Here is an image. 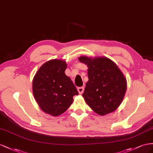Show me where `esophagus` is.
<instances>
[{
  "label": "esophagus",
  "mask_w": 153,
  "mask_h": 153,
  "mask_svg": "<svg viewBox=\"0 0 153 153\" xmlns=\"http://www.w3.org/2000/svg\"><path fill=\"white\" fill-rule=\"evenodd\" d=\"M77 91L79 94H82L84 91V87H79V88H77Z\"/></svg>",
  "instance_id": "obj_1"
}]
</instances>
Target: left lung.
Returning a JSON list of instances; mask_svg holds the SVG:
<instances>
[{
	"mask_svg": "<svg viewBox=\"0 0 153 153\" xmlns=\"http://www.w3.org/2000/svg\"><path fill=\"white\" fill-rule=\"evenodd\" d=\"M87 65L88 81L82 94L86 104L96 113L105 115L116 110L124 97L127 82L117 65L106 57L81 56Z\"/></svg>",
	"mask_w": 153,
	"mask_h": 153,
	"instance_id": "8db88e82",
	"label": "left lung"
}]
</instances>
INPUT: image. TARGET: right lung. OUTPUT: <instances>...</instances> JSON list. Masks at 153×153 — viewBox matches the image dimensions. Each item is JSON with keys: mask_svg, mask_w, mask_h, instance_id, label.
<instances>
[{"mask_svg": "<svg viewBox=\"0 0 153 153\" xmlns=\"http://www.w3.org/2000/svg\"><path fill=\"white\" fill-rule=\"evenodd\" d=\"M65 61L51 59L42 65L33 80V93L38 106L52 116L62 114L73 102L78 91L65 73Z\"/></svg>", "mask_w": 153, "mask_h": 153, "instance_id": "right-lung-1", "label": "right lung"}]
</instances>
